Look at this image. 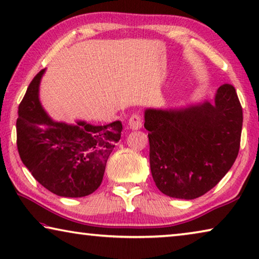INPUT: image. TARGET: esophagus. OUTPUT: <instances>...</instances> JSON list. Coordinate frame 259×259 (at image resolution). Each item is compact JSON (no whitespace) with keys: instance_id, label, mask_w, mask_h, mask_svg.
<instances>
[{"instance_id":"34e87169","label":"esophagus","mask_w":259,"mask_h":259,"mask_svg":"<svg viewBox=\"0 0 259 259\" xmlns=\"http://www.w3.org/2000/svg\"><path fill=\"white\" fill-rule=\"evenodd\" d=\"M129 128L133 130H138L143 126V121H142V116L140 114H134L133 116L129 119Z\"/></svg>"}]
</instances>
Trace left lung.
<instances>
[{
    "mask_svg": "<svg viewBox=\"0 0 259 259\" xmlns=\"http://www.w3.org/2000/svg\"><path fill=\"white\" fill-rule=\"evenodd\" d=\"M150 168L161 193L192 200L219 184L236 160L243 124L234 86L219 87L214 102L180 109H146Z\"/></svg>",
    "mask_w": 259,
    "mask_h": 259,
    "instance_id": "left-lung-1",
    "label": "left lung"
}]
</instances>
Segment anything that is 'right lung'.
Segmentation results:
<instances>
[{
    "label": "right lung",
    "instance_id": "add662e5",
    "mask_svg": "<svg viewBox=\"0 0 259 259\" xmlns=\"http://www.w3.org/2000/svg\"><path fill=\"white\" fill-rule=\"evenodd\" d=\"M45 69L31 81L18 106L17 149L33 178L53 194L81 198L102 183L106 164L121 138L122 123L92 125L55 122L39 101V83Z\"/></svg>",
    "mask_w": 259,
    "mask_h": 259
}]
</instances>
